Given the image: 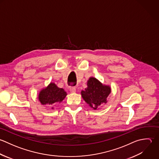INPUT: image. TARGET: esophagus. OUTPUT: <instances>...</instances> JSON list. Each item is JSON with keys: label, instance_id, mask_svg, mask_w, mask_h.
Segmentation results:
<instances>
[{"label": "esophagus", "instance_id": "esophagus-1", "mask_svg": "<svg viewBox=\"0 0 159 159\" xmlns=\"http://www.w3.org/2000/svg\"><path fill=\"white\" fill-rule=\"evenodd\" d=\"M69 90L71 93H75L76 92V87L75 86H70L69 87Z\"/></svg>", "mask_w": 159, "mask_h": 159}]
</instances>
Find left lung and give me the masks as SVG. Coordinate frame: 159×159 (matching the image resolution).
I'll use <instances>...</instances> for the list:
<instances>
[{
  "instance_id": "obj_1",
  "label": "left lung",
  "mask_w": 159,
  "mask_h": 159,
  "mask_svg": "<svg viewBox=\"0 0 159 159\" xmlns=\"http://www.w3.org/2000/svg\"><path fill=\"white\" fill-rule=\"evenodd\" d=\"M111 92L109 86L103 85L97 79L90 77L87 82V88L81 92L82 97L90 107L94 110L106 103L107 98Z\"/></svg>"
}]
</instances>
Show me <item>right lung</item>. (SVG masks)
Segmentation results:
<instances>
[{"mask_svg":"<svg viewBox=\"0 0 159 159\" xmlns=\"http://www.w3.org/2000/svg\"><path fill=\"white\" fill-rule=\"evenodd\" d=\"M66 95L63 89L57 87L54 83H51L46 89L40 92L38 99L42 105H51L55 103L61 102Z\"/></svg>","mask_w":159,"mask_h":159,"instance_id":"add662e5","label":"right lung"}]
</instances>
